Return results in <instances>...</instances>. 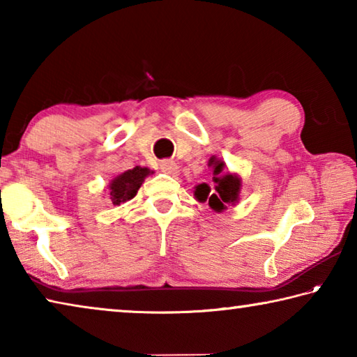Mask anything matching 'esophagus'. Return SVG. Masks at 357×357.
<instances>
[{
    "mask_svg": "<svg viewBox=\"0 0 357 357\" xmlns=\"http://www.w3.org/2000/svg\"><path fill=\"white\" fill-rule=\"evenodd\" d=\"M160 170L164 173H168V174H176L178 173V165L176 162L172 160V159H165L160 162Z\"/></svg>",
    "mask_w": 357,
    "mask_h": 357,
    "instance_id": "obj_1",
    "label": "esophagus"
}]
</instances>
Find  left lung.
I'll return each mask as SVG.
<instances>
[{"label":"left lung","mask_w":357,"mask_h":357,"mask_svg":"<svg viewBox=\"0 0 357 357\" xmlns=\"http://www.w3.org/2000/svg\"><path fill=\"white\" fill-rule=\"evenodd\" d=\"M211 164H214V183L217 184L214 190H211L208 184H200L195 189V198L198 202H208L209 206L217 213H220L222 209H225V204L233 203L238 200L239 189H241V181L238 176L233 174H223L219 176L220 172L223 170V162L211 159Z\"/></svg>","instance_id":"obj_1"}]
</instances>
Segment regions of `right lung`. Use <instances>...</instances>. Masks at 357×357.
Returning <instances> with one entry per match:
<instances>
[{"label":"right lung","instance_id":"obj_1","mask_svg":"<svg viewBox=\"0 0 357 357\" xmlns=\"http://www.w3.org/2000/svg\"><path fill=\"white\" fill-rule=\"evenodd\" d=\"M151 172L148 168L135 167L132 170L124 172L119 174L118 178H114L110 184V198L113 204H119L130 200L137 195L138 189H140L144 178L148 176Z\"/></svg>","mask_w":357,"mask_h":357}]
</instances>
